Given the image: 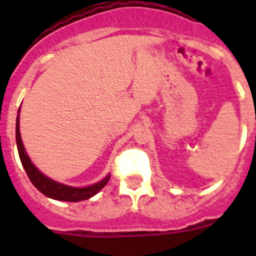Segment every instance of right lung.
I'll use <instances>...</instances> for the list:
<instances>
[{"label":"right lung","mask_w":256,"mask_h":256,"mask_svg":"<svg viewBox=\"0 0 256 256\" xmlns=\"http://www.w3.org/2000/svg\"><path fill=\"white\" fill-rule=\"evenodd\" d=\"M19 112H18L16 118V144H18V151H19L20 162H22V166L26 169V174H28L29 180L33 183V186L42 192L44 196L54 200L58 201H70V202H78V201L87 200V198H92L100 192L101 188L106 186V183L110 180V174H108L106 177H104L100 182L91 184L87 187H72L64 184V183L56 182V180H51L47 176H44L40 170L36 168V165L32 162L29 159L28 154H26V148L22 144V136H20V122H19Z\"/></svg>","instance_id":"right-lung-1"}]
</instances>
